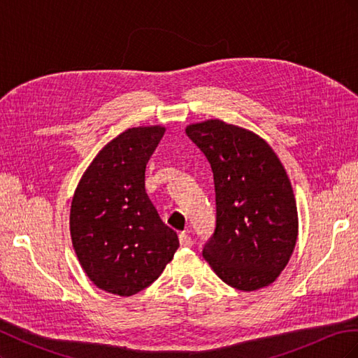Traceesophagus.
<instances>
[{"instance_id":"34e87169","label":"esophagus","mask_w":358,"mask_h":358,"mask_svg":"<svg viewBox=\"0 0 358 358\" xmlns=\"http://www.w3.org/2000/svg\"><path fill=\"white\" fill-rule=\"evenodd\" d=\"M179 242H180V246L182 248H191L194 245L191 237L187 234V233H180L179 234Z\"/></svg>"}]
</instances>
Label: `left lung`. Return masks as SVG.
<instances>
[{
  "label": "left lung",
  "instance_id": "8db88e82",
  "mask_svg": "<svg viewBox=\"0 0 358 358\" xmlns=\"http://www.w3.org/2000/svg\"><path fill=\"white\" fill-rule=\"evenodd\" d=\"M208 158L216 224L203 257L227 285L267 287L282 272L297 241V206L279 158L257 134L210 119L187 127Z\"/></svg>",
  "mask_w": 358,
  "mask_h": 358
}]
</instances>
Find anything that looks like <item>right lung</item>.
<instances>
[{"mask_svg": "<svg viewBox=\"0 0 358 358\" xmlns=\"http://www.w3.org/2000/svg\"><path fill=\"white\" fill-rule=\"evenodd\" d=\"M164 127H137L94 158L74 192L73 248L92 282L116 296L145 289L171 262L179 239L145 189V171Z\"/></svg>", "mask_w": 358, "mask_h": 358, "instance_id": "1", "label": "right lung"}]
</instances>
